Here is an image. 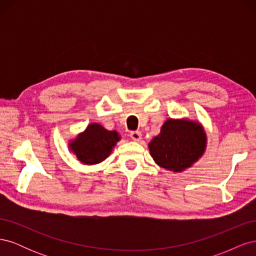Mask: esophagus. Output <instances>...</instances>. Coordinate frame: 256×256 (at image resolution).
Here are the masks:
<instances>
[{"instance_id":"1","label":"esophagus","mask_w":256,"mask_h":256,"mask_svg":"<svg viewBox=\"0 0 256 256\" xmlns=\"http://www.w3.org/2000/svg\"><path fill=\"white\" fill-rule=\"evenodd\" d=\"M130 138H132L134 141L138 142L142 138V134L140 132V131H131V132H130Z\"/></svg>"}]
</instances>
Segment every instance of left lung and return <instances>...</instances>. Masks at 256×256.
<instances>
[{
    "label": "left lung",
    "instance_id": "obj_1",
    "mask_svg": "<svg viewBox=\"0 0 256 256\" xmlns=\"http://www.w3.org/2000/svg\"><path fill=\"white\" fill-rule=\"evenodd\" d=\"M206 146L207 136L198 120L168 118L160 134L150 142L148 148L157 166L182 173L202 158Z\"/></svg>",
    "mask_w": 256,
    "mask_h": 256
}]
</instances>
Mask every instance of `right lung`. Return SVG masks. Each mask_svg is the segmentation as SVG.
I'll return each mask as SVG.
<instances>
[{
	"label": "right lung",
	"instance_id": "add662e5",
	"mask_svg": "<svg viewBox=\"0 0 256 256\" xmlns=\"http://www.w3.org/2000/svg\"><path fill=\"white\" fill-rule=\"evenodd\" d=\"M120 140L116 130H108L98 122H92L72 140L68 148L81 164H98L110 156L114 146Z\"/></svg>",
	"mask_w": 256,
	"mask_h": 256
}]
</instances>
